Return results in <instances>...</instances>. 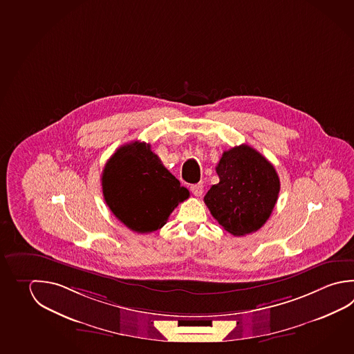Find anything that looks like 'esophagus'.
Returning a JSON list of instances; mask_svg holds the SVG:
<instances>
[{
  "instance_id": "esophagus-1",
  "label": "esophagus",
  "mask_w": 354,
  "mask_h": 354,
  "mask_svg": "<svg viewBox=\"0 0 354 354\" xmlns=\"http://www.w3.org/2000/svg\"><path fill=\"white\" fill-rule=\"evenodd\" d=\"M191 192L196 196V197H201L203 193V185L198 183V185H192L191 186Z\"/></svg>"
}]
</instances>
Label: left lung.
Masks as SVG:
<instances>
[{"label":"left lung","mask_w":354,"mask_h":354,"mask_svg":"<svg viewBox=\"0 0 354 354\" xmlns=\"http://www.w3.org/2000/svg\"><path fill=\"white\" fill-rule=\"evenodd\" d=\"M216 171L219 182L205 196L211 214L233 236L258 231L270 218L281 188L273 165L241 145L223 152Z\"/></svg>","instance_id":"obj_1"}]
</instances>
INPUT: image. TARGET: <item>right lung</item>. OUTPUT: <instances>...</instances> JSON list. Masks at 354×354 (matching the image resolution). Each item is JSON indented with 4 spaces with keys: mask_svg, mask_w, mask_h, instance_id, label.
Returning a JSON list of instances; mask_svg holds the SVG:
<instances>
[{
    "mask_svg": "<svg viewBox=\"0 0 354 354\" xmlns=\"http://www.w3.org/2000/svg\"><path fill=\"white\" fill-rule=\"evenodd\" d=\"M101 180L109 209L138 233L162 228L178 203L189 197L188 189L180 186L146 142L118 148L106 163Z\"/></svg>",
    "mask_w": 354,
    "mask_h": 354,
    "instance_id": "right-lung-1",
    "label": "right lung"
}]
</instances>
